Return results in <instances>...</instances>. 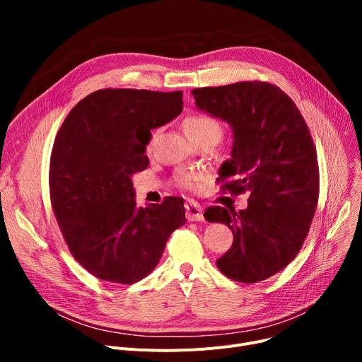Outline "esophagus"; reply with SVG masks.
Returning <instances> with one entry per match:
<instances>
[{
  "label": "esophagus",
  "instance_id": "esophagus-1",
  "mask_svg": "<svg viewBox=\"0 0 362 362\" xmlns=\"http://www.w3.org/2000/svg\"><path fill=\"white\" fill-rule=\"evenodd\" d=\"M185 210H186V217L189 221H202L204 220L202 206L198 202L187 201L185 204Z\"/></svg>",
  "mask_w": 362,
  "mask_h": 362
}]
</instances>
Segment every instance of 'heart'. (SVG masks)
I'll list each match as a JSON object with an SVG mask.
<instances>
[{"label": "heart", "instance_id": "heart-1", "mask_svg": "<svg viewBox=\"0 0 362 362\" xmlns=\"http://www.w3.org/2000/svg\"><path fill=\"white\" fill-rule=\"evenodd\" d=\"M183 129L186 132L187 138L192 142L197 141H213L217 144L223 135V127L221 124L211 116L208 114H191L187 116L183 122ZM201 176L194 175V173H186V171H180V173L176 175V183L180 187L191 189L194 187L195 182H198Z\"/></svg>", "mask_w": 362, "mask_h": 362}]
</instances>
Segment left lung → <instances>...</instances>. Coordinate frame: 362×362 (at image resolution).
I'll list each match as a JSON object with an SVG mask.
<instances>
[{"mask_svg":"<svg viewBox=\"0 0 362 362\" xmlns=\"http://www.w3.org/2000/svg\"><path fill=\"white\" fill-rule=\"evenodd\" d=\"M197 108L232 129L230 158L218 170L223 186L250 192L239 213L211 206L210 223H224L233 245L217 259L218 270L236 281L257 283L283 270L305 240L318 201L317 152L305 120L280 88L238 82L192 90Z\"/></svg>","mask_w":362,"mask_h":362,"instance_id":"left-lung-1","label":"left lung"}]
</instances>
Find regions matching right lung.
<instances>
[{"instance_id":"right-lung-1","label":"right lung","mask_w":362,"mask_h":362,"mask_svg":"<svg viewBox=\"0 0 362 362\" xmlns=\"http://www.w3.org/2000/svg\"><path fill=\"white\" fill-rule=\"evenodd\" d=\"M182 90L104 89L66 117L52 146V210L71 255L92 276L132 284L158 264L186 223L183 199L136 205L132 177L148 167L151 130L176 119Z\"/></svg>"}]
</instances>
